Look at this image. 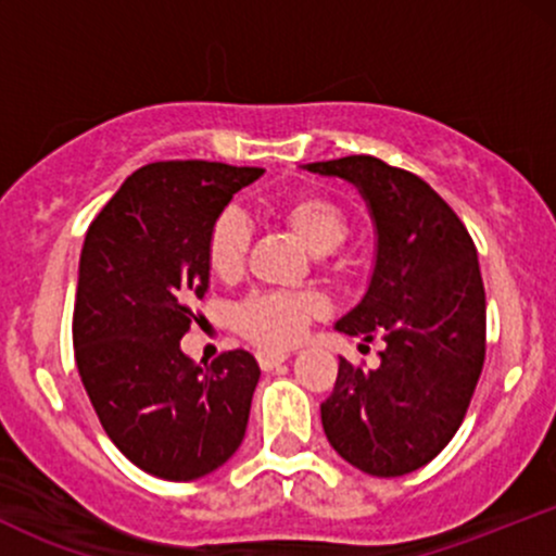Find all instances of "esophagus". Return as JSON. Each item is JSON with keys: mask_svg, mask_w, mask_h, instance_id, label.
Here are the masks:
<instances>
[{"mask_svg": "<svg viewBox=\"0 0 556 556\" xmlns=\"http://www.w3.org/2000/svg\"><path fill=\"white\" fill-rule=\"evenodd\" d=\"M290 358V353H256V361L261 366V371H274L279 363H285Z\"/></svg>", "mask_w": 556, "mask_h": 556, "instance_id": "34e87169", "label": "esophagus"}]
</instances>
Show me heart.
Returning a JSON list of instances; mask_svg holds the SVG:
<instances>
[{
	"mask_svg": "<svg viewBox=\"0 0 556 556\" xmlns=\"http://www.w3.org/2000/svg\"><path fill=\"white\" fill-rule=\"evenodd\" d=\"M279 219L316 256L340 251L350 235L348 214L334 198L298 193L279 203ZM251 229L232 208L216 214L206 232V264L214 277L235 279L248 256ZM327 314V305L311 292H258L232 311V327L240 337L264 350L298 344L305 331Z\"/></svg>",
	"mask_w": 556,
	"mask_h": 556,
	"instance_id": "1",
	"label": "heart"
}]
</instances>
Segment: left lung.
Returning <instances> with one entry per match:
<instances>
[{
  "mask_svg": "<svg viewBox=\"0 0 556 556\" xmlns=\"http://www.w3.org/2000/svg\"><path fill=\"white\" fill-rule=\"evenodd\" d=\"M358 185L379 235L366 298L337 331L381 337L379 368L340 358L321 424L337 455L394 478L431 463L460 429L486 358V292L476 242L429 182L376 156L308 164Z\"/></svg>",
  "mask_w": 556,
  "mask_h": 556,
  "instance_id": "left-lung-1",
  "label": "left lung"
}]
</instances>
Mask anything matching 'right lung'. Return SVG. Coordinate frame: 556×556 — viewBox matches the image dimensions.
I'll return each mask as SVG.
<instances>
[{"label":"right lung","instance_id":"1","mask_svg":"<svg viewBox=\"0 0 556 556\" xmlns=\"http://www.w3.org/2000/svg\"><path fill=\"white\" fill-rule=\"evenodd\" d=\"M261 175L198 159L146 164L86 232L75 363L106 437L151 476L193 481L212 473L245 437L256 358L229 350L198 366L180 340L208 290V227Z\"/></svg>","mask_w":556,"mask_h":556}]
</instances>
